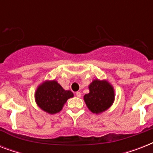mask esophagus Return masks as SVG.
Returning <instances> with one entry per match:
<instances>
[{"mask_svg": "<svg viewBox=\"0 0 153 153\" xmlns=\"http://www.w3.org/2000/svg\"><path fill=\"white\" fill-rule=\"evenodd\" d=\"M76 94V96L78 97V98H81L82 94L80 92H79V91H78V92H76V94Z\"/></svg>", "mask_w": 153, "mask_h": 153, "instance_id": "34e87169", "label": "esophagus"}]
</instances>
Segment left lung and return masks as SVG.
I'll use <instances>...</instances> for the list:
<instances>
[{
	"mask_svg": "<svg viewBox=\"0 0 153 153\" xmlns=\"http://www.w3.org/2000/svg\"><path fill=\"white\" fill-rule=\"evenodd\" d=\"M90 92L84 95V101L88 109L96 114L105 111L114 101V89L105 80L94 79L89 86Z\"/></svg>",
	"mask_w": 153,
	"mask_h": 153,
	"instance_id": "8db88e82",
	"label": "left lung"
}]
</instances>
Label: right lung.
Returning <instances> with one entry per match:
<instances>
[{"label": "right lung", "mask_w": 153, "mask_h": 153, "mask_svg": "<svg viewBox=\"0 0 153 153\" xmlns=\"http://www.w3.org/2000/svg\"><path fill=\"white\" fill-rule=\"evenodd\" d=\"M74 97L71 91H65L57 81H45L37 87L35 99L38 106L50 114L61 111L69 98Z\"/></svg>", "instance_id": "add662e5"}]
</instances>
